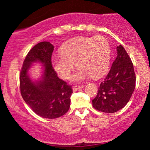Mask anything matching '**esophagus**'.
Returning a JSON list of instances; mask_svg holds the SVG:
<instances>
[{"label": "esophagus", "instance_id": "esophagus-1", "mask_svg": "<svg viewBox=\"0 0 150 150\" xmlns=\"http://www.w3.org/2000/svg\"><path fill=\"white\" fill-rule=\"evenodd\" d=\"M84 87H85V85H74L73 87V90L74 92H75V91H77L78 89L83 88Z\"/></svg>", "mask_w": 150, "mask_h": 150}]
</instances>
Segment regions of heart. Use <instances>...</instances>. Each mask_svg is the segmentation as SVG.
<instances>
[{
	"instance_id": "heart-1",
	"label": "heart",
	"mask_w": 150,
	"mask_h": 150,
	"mask_svg": "<svg viewBox=\"0 0 150 150\" xmlns=\"http://www.w3.org/2000/svg\"><path fill=\"white\" fill-rule=\"evenodd\" d=\"M61 54L52 56V65L61 78L67 80L76 63L78 69L73 76L77 82L92 76L100 77L107 73L111 58L109 43L102 37H77L61 46Z\"/></svg>"
}]
</instances>
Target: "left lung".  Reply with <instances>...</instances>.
Returning <instances> with one entry per match:
<instances>
[{"label": "left lung", "instance_id": "left-lung-1", "mask_svg": "<svg viewBox=\"0 0 150 150\" xmlns=\"http://www.w3.org/2000/svg\"><path fill=\"white\" fill-rule=\"evenodd\" d=\"M116 49V60L92 100L93 107L101 112L112 113L123 108L135 87V73L131 59L121 45Z\"/></svg>", "mask_w": 150, "mask_h": 150}]
</instances>
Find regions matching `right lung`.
<instances>
[{
  "label": "right lung",
  "instance_id": "obj_1",
  "mask_svg": "<svg viewBox=\"0 0 150 150\" xmlns=\"http://www.w3.org/2000/svg\"><path fill=\"white\" fill-rule=\"evenodd\" d=\"M53 46L49 42L37 44L29 51L20 73L21 95L32 111L43 118H56L68 112L70 105L72 87L58 77L53 69L51 56ZM39 61L45 64L42 80H30L27 72L30 64Z\"/></svg>",
  "mask_w": 150,
  "mask_h": 150
}]
</instances>
